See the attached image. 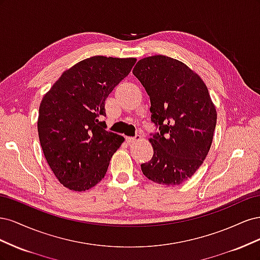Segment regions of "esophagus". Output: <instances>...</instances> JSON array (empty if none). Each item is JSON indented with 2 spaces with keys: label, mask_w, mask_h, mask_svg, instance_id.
Instances as JSON below:
<instances>
[{
  "label": "esophagus",
  "mask_w": 260,
  "mask_h": 260,
  "mask_svg": "<svg viewBox=\"0 0 260 260\" xmlns=\"http://www.w3.org/2000/svg\"><path fill=\"white\" fill-rule=\"evenodd\" d=\"M141 139L140 136H137V137H125V142H127L128 144H132L133 142H136V141H139Z\"/></svg>",
  "instance_id": "esophagus-1"
}]
</instances>
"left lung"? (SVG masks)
<instances>
[{"label": "left lung", "instance_id": "obj_1", "mask_svg": "<svg viewBox=\"0 0 260 260\" xmlns=\"http://www.w3.org/2000/svg\"><path fill=\"white\" fill-rule=\"evenodd\" d=\"M151 101L152 159L143 175L158 184L179 185L206 158L217 123L207 86L183 62L164 55L140 59L132 70Z\"/></svg>", "mask_w": 260, "mask_h": 260}]
</instances>
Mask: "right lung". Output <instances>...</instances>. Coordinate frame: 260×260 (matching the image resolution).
<instances>
[{
    "instance_id": "obj_1",
    "label": "right lung",
    "mask_w": 260,
    "mask_h": 260,
    "mask_svg": "<svg viewBox=\"0 0 260 260\" xmlns=\"http://www.w3.org/2000/svg\"><path fill=\"white\" fill-rule=\"evenodd\" d=\"M136 58L93 56L60 76L43 96L38 132L44 157L59 182L85 191L104 178L112 156L124 141L106 131L105 100L127 77Z\"/></svg>"
}]
</instances>
